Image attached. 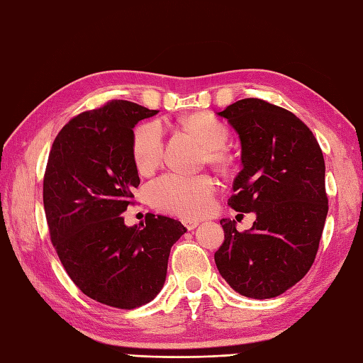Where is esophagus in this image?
Returning a JSON list of instances; mask_svg holds the SVG:
<instances>
[{
  "label": "esophagus",
  "instance_id": "esophagus-1",
  "mask_svg": "<svg viewBox=\"0 0 363 363\" xmlns=\"http://www.w3.org/2000/svg\"><path fill=\"white\" fill-rule=\"evenodd\" d=\"M182 223H183V225H184V228H186L188 230L196 229L197 224H199L196 220H186V218H184V220H182Z\"/></svg>",
  "mask_w": 363,
  "mask_h": 363
}]
</instances>
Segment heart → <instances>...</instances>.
<instances>
[{
	"label": "heart",
	"mask_w": 363,
	"mask_h": 363,
	"mask_svg": "<svg viewBox=\"0 0 363 363\" xmlns=\"http://www.w3.org/2000/svg\"><path fill=\"white\" fill-rule=\"evenodd\" d=\"M205 145V160L215 166H228L229 153L224 145L229 140V129L223 121L208 113H194L184 121ZM164 156V133L160 123H145L134 131L133 160L139 172L148 174L160 166ZM216 191L215 180L207 174L186 175L167 172L148 183L147 197L155 208L186 218H199L207 213Z\"/></svg>",
	"instance_id": "b5f03b06"
}]
</instances>
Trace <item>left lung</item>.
<instances>
[{"label": "left lung", "instance_id": "obj_1", "mask_svg": "<svg viewBox=\"0 0 363 363\" xmlns=\"http://www.w3.org/2000/svg\"><path fill=\"white\" fill-rule=\"evenodd\" d=\"M220 115L242 142L243 169L228 203L257 218L243 232L221 220L215 262L242 296L277 297L308 273L318 255L329 211L323 150L302 120L264 99H240Z\"/></svg>", "mask_w": 363, "mask_h": 363}]
</instances>
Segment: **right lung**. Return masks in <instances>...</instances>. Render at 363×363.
<instances>
[{"label":"right lung","instance_id":"obj_1","mask_svg":"<svg viewBox=\"0 0 363 363\" xmlns=\"http://www.w3.org/2000/svg\"><path fill=\"white\" fill-rule=\"evenodd\" d=\"M155 113L112 99L75 115L55 138L44 174L45 220L66 273L85 296L120 310L156 297L170 248L186 232L169 216L147 213L140 228L120 216L140 183L133 128Z\"/></svg>","mask_w":363,"mask_h":363}]
</instances>
